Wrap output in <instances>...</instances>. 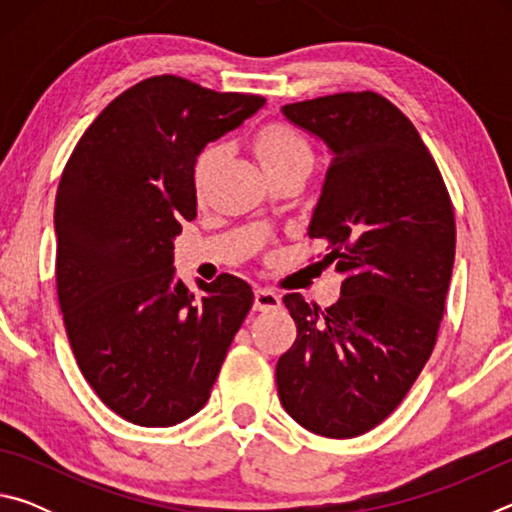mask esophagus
Returning a JSON list of instances; mask_svg holds the SVG:
<instances>
[{
	"label": "esophagus",
	"instance_id": "1",
	"mask_svg": "<svg viewBox=\"0 0 512 512\" xmlns=\"http://www.w3.org/2000/svg\"><path fill=\"white\" fill-rule=\"evenodd\" d=\"M280 296L273 289H266V287H257L255 289V311H268V309H275L280 307Z\"/></svg>",
	"mask_w": 512,
	"mask_h": 512
}]
</instances>
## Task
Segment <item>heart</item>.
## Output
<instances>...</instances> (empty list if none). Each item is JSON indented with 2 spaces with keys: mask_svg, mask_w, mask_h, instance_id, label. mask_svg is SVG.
Masks as SVG:
<instances>
[{
  "mask_svg": "<svg viewBox=\"0 0 512 512\" xmlns=\"http://www.w3.org/2000/svg\"><path fill=\"white\" fill-rule=\"evenodd\" d=\"M255 153L266 171L280 169V167L309 169L311 158H314L307 137L300 131H296L293 126L282 124V121H273V124H266L264 128H259L255 135ZM214 158H216L214 144H207L205 149L196 155V162H194L196 185L203 183L205 173L210 171Z\"/></svg>",
  "mask_w": 512,
  "mask_h": 512,
  "instance_id": "1",
  "label": "heart"
}]
</instances>
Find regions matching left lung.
Returning <instances> with one entry per match:
<instances>
[{
	"instance_id": "left-lung-1",
	"label": "left lung",
	"mask_w": 512,
	"mask_h": 512,
	"mask_svg": "<svg viewBox=\"0 0 512 512\" xmlns=\"http://www.w3.org/2000/svg\"><path fill=\"white\" fill-rule=\"evenodd\" d=\"M329 151L309 237L345 275L332 307L282 298L298 336L275 366L280 402L325 438L377 427L411 391L438 339L452 280V198L411 119L377 92L287 103Z\"/></svg>"
}]
</instances>
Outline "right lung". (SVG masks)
Instances as JSON below:
<instances>
[{
	"instance_id": "1",
	"label": "right lung",
	"mask_w": 512,
	"mask_h": 512,
	"mask_svg": "<svg viewBox=\"0 0 512 512\" xmlns=\"http://www.w3.org/2000/svg\"><path fill=\"white\" fill-rule=\"evenodd\" d=\"M266 103L162 74L112 99L81 135L56 194V289L65 332L99 400L140 427L205 406L253 307L235 275L189 293L173 237L196 216L194 162Z\"/></svg>"
}]
</instances>
